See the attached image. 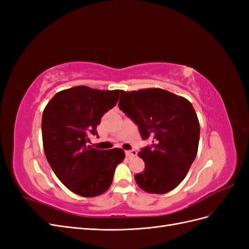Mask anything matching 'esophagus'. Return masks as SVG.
<instances>
[{"instance_id": "1", "label": "esophagus", "mask_w": 249, "mask_h": 249, "mask_svg": "<svg viewBox=\"0 0 249 249\" xmlns=\"http://www.w3.org/2000/svg\"><path fill=\"white\" fill-rule=\"evenodd\" d=\"M125 155H126L127 157H136V156H137V150H135V149L126 150V152H125Z\"/></svg>"}]
</instances>
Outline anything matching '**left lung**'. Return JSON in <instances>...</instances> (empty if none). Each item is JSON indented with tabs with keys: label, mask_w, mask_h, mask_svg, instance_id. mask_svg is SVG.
<instances>
[{
	"label": "left lung",
	"mask_w": 249,
	"mask_h": 249,
	"mask_svg": "<svg viewBox=\"0 0 249 249\" xmlns=\"http://www.w3.org/2000/svg\"><path fill=\"white\" fill-rule=\"evenodd\" d=\"M119 108L134 120L150 146L138 156L145 168L135 176L147 193L164 194L185 178L197 154L199 122L191 103L161 88L120 90Z\"/></svg>",
	"instance_id": "left-lung-1"
}]
</instances>
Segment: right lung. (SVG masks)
<instances>
[{
    "label": "right lung",
    "mask_w": 249,
    "mask_h": 249,
    "mask_svg": "<svg viewBox=\"0 0 249 249\" xmlns=\"http://www.w3.org/2000/svg\"><path fill=\"white\" fill-rule=\"evenodd\" d=\"M119 90L76 86L57 92L42 113L41 132L47 160L67 189L83 197L106 192L123 148L103 150L86 145L105 113L115 106Z\"/></svg>",
    "instance_id": "1"
}]
</instances>
